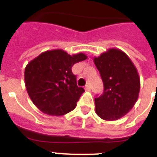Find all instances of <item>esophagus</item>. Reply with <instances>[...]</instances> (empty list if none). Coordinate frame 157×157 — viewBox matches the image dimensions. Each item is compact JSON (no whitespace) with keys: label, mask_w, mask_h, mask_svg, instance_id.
I'll use <instances>...</instances> for the list:
<instances>
[{"label":"esophagus","mask_w":157,"mask_h":157,"mask_svg":"<svg viewBox=\"0 0 157 157\" xmlns=\"http://www.w3.org/2000/svg\"><path fill=\"white\" fill-rule=\"evenodd\" d=\"M85 89H86V90H90V85H86V86H85Z\"/></svg>","instance_id":"34e87169"}]
</instances>
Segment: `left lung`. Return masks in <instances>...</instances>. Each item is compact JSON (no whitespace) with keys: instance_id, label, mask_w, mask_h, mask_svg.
<instances>
[{"instance_id":"1","label":"left lung","mask_w":157,"mask_h":157,"mask_svg":"<svg viewBox=\"0 0 157 157\" xmlns=\"http://www.w3.org/2000/svg\"><path fill=\"white\" fill-rule=\"evenodd\" d=\"M94 63L104 86L103 94L94 98L96 114L104 121H117L125 116L138 100L139 72L129 56L117 48L94 57Z\"/></svg>"}]
</instances>
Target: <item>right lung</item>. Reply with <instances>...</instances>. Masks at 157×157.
Here are the masks:
<instances>
[{
  "instance_id": "add662e5",
  "label": "right lung",
  "mask_w": 157,
  "mask_h": 157,
  "mask_svg": "<svg viewBox=\"0 0 157 157\" xmlns=\"http://www.w3.org/2000/svg\"><path fill=\"white\" fill-rule=\"evenodd\" d=\"M86 59L83 53L70 55L56 49L41 53L29 62L24 80L26 90L36 107L43 113L55 117L71 112L85 92L76 85L71 67Z\"/></svg>"
}]
</instances>
